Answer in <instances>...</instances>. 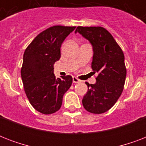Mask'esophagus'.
<instances>
[{
  "mask_svg": "<svg viewBox=\"0 0 146 146\" xmlns=\"http://www.w3.org/2000/svg\"><path fill=\"white\" fill-rule=\"evenodd\" d=\"M73 82L74 83H78V82H81V80H79L77 77H76V76H73Z\"/></svg>",
  "mask_w": 146,
  "mask_h": 146,
  "instance_id": "1",
  "label": "esophagus"
}]
</instances>
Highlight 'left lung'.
I'll list each match as a JSON object with an SVG mask.
<instances>
[{"instance_id":"left-lung-1","label":"left lung","mask_w":146,"mask_h":146,"mask_svg":"<svg viewBox=\"0 0 146 146\" xmlns=\"http://www.w3.org/2000/svg\"><path fill=\"white\" fill-rule=\"evenodd\" d=\"M75 33L89 40L93 47L92 68L98 73L95 84L86 82L88 92L82 104L90 113H104L113 106L123 90L127 76L124 54L111 33L103 27L78 26Z\"/></svg>"}]
</instances>
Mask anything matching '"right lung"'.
<instances>
[{"label": "right lung", "mask_w": 146, "mask_h": 146, "mask_svg": "<svg viewBox=\"0 0 146 146\" xmlns=\"http://www.w3.org/2000/svg\"><path fill=\"white\" fill-rule=\"evenodd\" d=\"M76 26L49 27L33 40L23 54L21 77L32 106L44 114L60 108L63 96L73 82L71 76L56 79L54 64L60 58V47Z\"/></svg>", "instance_id": "add662e5"}]
</instances>
